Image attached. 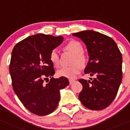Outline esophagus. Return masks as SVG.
<instances>
[{"label": "esophagus", "mask_w": 130, "mask_h": 130, "mask_svg": "<svg viewBox=\"0 0 130 130\" xmlns=\"http://www.w3.org/2000/svg\"><path fill=\"white\" fill-rule=\"evenodd\" d=\"M73 82H75L74 80H69V83H70V85L73 84Z\"/></svg>", "instance_id": "esophagus-1"}]
</instances>
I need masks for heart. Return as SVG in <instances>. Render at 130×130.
<instances>
[{"instance_id":"heart-1","label":"heart","mask_w":130,"mask_h":130,"mask_svg":"<svg viewBox=\"0 0 130 130\" xmlns=\"http://www.w3.org/2000/svg\"><path fill=\"white\" fill-rule=\"evenodd\" d=\"M64 48L65 50H67L74 54L71 61V64L73 65L70 67H62L60 69L57 71V75L58 76L61 77L73 79L80 73L81 67H85L88 62V58L87 56L83 54V45L78 41H70L65 45ZM49 59L54 66H58L59 55L56 49H54L50 52L49 55Z\"/></svg>"}]
</instances>
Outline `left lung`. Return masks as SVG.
I'll return each instance as SVG.
<instances>
[{
  "mask_svg": "<svg viewBox=\"0 0 130 130\" xmlns=\"http://www.w3.org/2000/svg\"><path fill=\"white\" fill-rule=\"evenodd\" d=\"M72 35L80 38L87 46L89 61L85 73L96 76L92 82L79 80L83 85L79 100L90 110L106 108L115 98L122 80L121 52L111 37L101 33L84 30Z\"/></svg>",
  "mask_w": 130,
  "mask_h": 130,
  "instance_id": "left-lung-1",
  "label": "left lung"
}]
</instances>
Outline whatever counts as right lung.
<instances>
[{"label":"right lung","instance_id":"obj_1","mask_svg":"<svg viewBox=\"0 0 130 130\" xmlns=\"http://www.w3.org/2000/svg\"><path fill=\"white\" fill-rule=\"evenodd\" d=\"M63 40L62 36L38 34L19 42L12 50L9 65L12 87L24 106L37 115L52 113L60 99V90L69 85L67 78L52 77L55 70L49 59L50 52Z\"/></svg>","mask_w":130,"mask_h":130}]
</instances>
